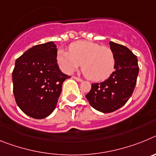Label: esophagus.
Here are the masks:
<instances>
[{"mask_svg":"<svg viewBox=\"0 0 156 156\" xmlns=\"http://www.w3.org/2000/svg\"><path fill=\"white\" fill-rule=\"evenodd\" d=\"M73 79L76 80V81H78V82H83V80L81 79V78H79V77L73 76Z\"/></svg>","mask_w":156,"mask_h":156,"instance_id":"esophagus-1","label":"esophagus"}]
</instances>
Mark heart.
Segmentation results:
<instances>
[{"instance_id": "b5f03b06", "label": "heart", "mask_w": 156, "mask_h": 156, "mask_svg": "<svg viewBox=\"0 0 156 156\" xmlns=\"http://www.w3.org/2000/svg\"><path fill=\"white\" fill-rule=\"evenodd\" d=\"M57 60L59 66L71 73L82 63L83 71L90 80L101 81L107 79L115 69V58L111 48L86 41L73 42L69 51L59 50Z\"/></svg>"}]
</instances>
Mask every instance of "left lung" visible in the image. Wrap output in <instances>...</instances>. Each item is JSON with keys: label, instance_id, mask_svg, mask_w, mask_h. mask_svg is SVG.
<instances>
[{"label": "left lung", "instance_id": "obj_1", "mask_svg": "<svg viewBox=\"0 0 156 156\" xmlns=\"http://www.w3.org/2000/svg\"><path fill=\"white\" fill-rule=\"evenodd\" d=\"M110 48L115 58V71L100 83H92L86 98L90 105L103 113H109L124 105L131 97L139 73L137 56L129 48L112 41Z\"/></svg>", "mask_w": 156, "mask_h": 156}]
</instances>
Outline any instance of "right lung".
Masks as SVG:
<instances>
[{
  "mask_svg": "<svg viewBox=\"0 0 156 156\" xmlns=\"http://www.w3.org/2000/svg\"><path fill=\"white\" fill-rule=\"evenodd\" d=\"M53 41L32 47L16 59L12 72L16 101L26 115L41 119L53 112L62 83L69 78L57 63Z\"/></svg>",
  "mask_w": 156,
  "mask_h": 156,
  "instance_id": "obj_1",
  "label": "right lung"
}]
</instances>
